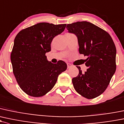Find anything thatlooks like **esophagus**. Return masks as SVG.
<instances>
[{"instance_id": "obj_1", "label": "esophagus", "mask_w": 124, "mask_h": 124, "mask_svg": "<svg viewBox=\"0 0 124 124\" xmlns=\"http://www.w3.org/2000/svg\"><path fill=\"white\" fill-rule=\"evenodd\" d=\"M71 66H72V65H71L70 63H67V68H70Z\"/></svg>"}]
</instances>
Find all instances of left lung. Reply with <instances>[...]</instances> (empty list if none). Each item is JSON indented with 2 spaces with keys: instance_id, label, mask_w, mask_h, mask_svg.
I'll list each match as a JSON object with an SVG mask.
<instances>
[{
  "instance_id": "obj_1",
  "label": "left lung",
  "mask_w": 124,
  "mask_h": 124,
  "mask_svg": "<svg viewBox=\"0 0 124 124\" xmlns=\"http://www.w3.org/2000/svg\"><path fill=\"white\" fill-rule=\"evenodd\" d=\"M69 32L78 38L79 52L85 60L87 71L72 79L76 92L84 97L92 99L101 94L109 85L115 72L116 53L115 43L109 34L100 27L87 21L68 24Z\"/></svg>"
}]
</instances>
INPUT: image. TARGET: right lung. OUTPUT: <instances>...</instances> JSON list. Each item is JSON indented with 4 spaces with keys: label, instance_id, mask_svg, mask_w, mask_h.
I'll use <instances>...</instances> for the list:
<instances>
[{
    "label": "right lung",
    "instance_id": "add662e5",
    "mask_svg": "<svg viewBox=\"0 0 124 124\" xmlns=\"http://www.w3.org/2000/svg\"><path fill=\"white\" fill-rule=\"evenodd\" d=\"M66 24L40 23L19 31L14 40L10 54L13 72L18 84L27 94L41 97L52 89L59 74L67 65L59 61L52 63L46 53L51 42L64 31Z\"/></svg>",
    "mask_w": 124,
    "mask_h": 124
}]
</instances>
